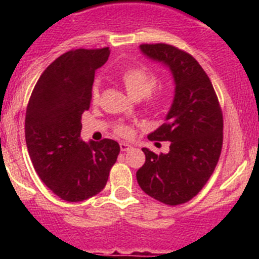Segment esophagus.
Instances as JSON below:
<instances>
[{"label":"esophagus","mask_w":259,"mask_h":259,"mask_svg":"<svg viewBox=\"0 0 259 259\" xmlns=\"http://www.w3.org/2000/svg\"><path fill=\"white\" fill-rule=\"evenodd\" d=\"M131 149H134V148H132V146L130 145V144L120 143V150H122V152H130V150H131Z\"/></svg>","instance_id":"1"}]
</instances>
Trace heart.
Returning a JSON list of instances; mask_svg holds the SVG:
<instances>
[{
    "label": "heart",
    "instance_id": "obj_1",
    "mask_svg": "<svg viewBox=\"0 0 259 259\" xmlns=\"http://www.w3.org/2000/svg\"><path fill=\"white\" fill-rule=\"evenodd\" d=\"M120 80L124 84L127 92L135 98H143L146 97V105L148 106H157L163 101L164 95L161 91H155L158 79L157 75L149 70L148 67L144 66H132L127 68L120 75ZM91 100L93 104L100 100V85L98 83H95L91 88ZM116 135L122 137L131 136V128L127 124L119 123L114 128Z\"/></svg>",
    "mask_w": 259,
    "mask_h": 259
}]
</instances>
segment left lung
<instances>
[{
	"mask_svg": "<svg viewBox=\"0 0 259 259\" xmlns=\"http://www.w3.org/2000/svg\"><path fill=\"white\" fill-rule=\"evenodd\" d=\"M140 48L170 67L176 88L166 123L148 136L170 141V152L155 154L144 148L137 183L148 196L175 206L192 200L214 172L223 145V113L209 76L189 53L168 44Z\"/></svg>",
	"mask_w": 259,
	"mask_h": 259,
	"instance_id": "1",
	"label": "left lung"
}]
</instances>
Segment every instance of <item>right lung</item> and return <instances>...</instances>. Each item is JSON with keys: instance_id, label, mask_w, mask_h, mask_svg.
I'll list each match as a JSON object with an SVG mask.
<instances>
[{"instance_id": "1", "label": "right lung", "mask_w": 259, "mask_h": 259, "mask_svg": "<svg viewBox=\"0 0 259 259\" xmlns=\"http://www.w3.org/2000/svg\"><path fill=\"white\" fill-rule=\"evenodd\" d=\"M109 48L72 49L41 74L26 111V144L36 172L62 200H88L106 185L120 146L116 141L84 143L80 119L91 106L95 71Z\"/></svg>"}]
</instances>
